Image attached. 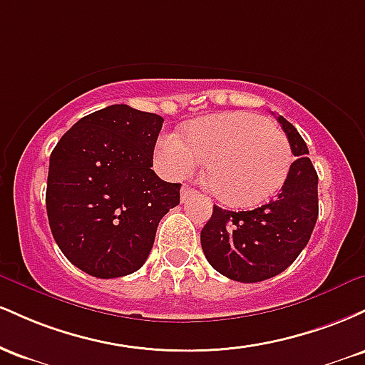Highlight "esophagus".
Segmentation results:
<instances>
[{"instance_id":"34e87169","label":"esophagus","mask_w":365,"mask_h":365,"mask_svg":"<svg viewBox=\"0 0 365 365\" xmlns=\"http://www.w3.org/2000/svg\"><path fill=\"white\" fill-rule=\"evenodd\" d=\"M195 194L197 192L194 190V188L188 187V185H183L182 187V202H187V200L190 199V197H194Z\"/></svg>"}]
</instances>
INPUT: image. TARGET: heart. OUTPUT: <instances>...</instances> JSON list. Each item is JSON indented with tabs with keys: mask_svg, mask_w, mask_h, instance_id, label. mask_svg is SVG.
Segmentation results:
<instances>
[{
	"mask_svg": "<svg viewBox=\"0 0 365 365\" xmlns=\"http://www.w3.org/2000/svg\"><path fill=\"white\" fill-rule=\"evenodd\" d=\"M156 158L171 177L185 178L207 163L206 180L217 199L247 207L274 195L290 173L293 153L287 135L249 111L220 113L192 121L185 139L159 137Z\"/></svg>",
	"mask_w": 365,
	"mask_h": 365,
	"instance_id": "obj_1",
	"label": "heart"
}]
</instances>
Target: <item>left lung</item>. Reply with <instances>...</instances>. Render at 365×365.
Instances as JSON below:
<instances>
[{"label": "left lung", "mask_w": 365, "mask_h": 365, "mask_svg": "<svg viewBox=\"0 0 365 365\" xmlns=\"http://www.w3.org/2000/svg\"><path fill=\"white\" fill-rule=\"evenodd\" d=\"M278 121L297 158L279 194L252 211L215 206L200 232L209 264L235 282H264L287 269L307 245L319 215L317 173L307 145L290 121Z\"/></svg>", "instance_id": "obj_1"}]
</instances>
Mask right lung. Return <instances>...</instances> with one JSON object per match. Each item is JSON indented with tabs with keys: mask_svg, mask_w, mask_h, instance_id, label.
Returning <instances> with one entry per match:
<instances>
[{
	"mask_svg": "<svg viewBox=\"0 0 365 365\" xmlns=\"http://www.w3.org/2000/svg\"><path fill=\"white\" fill-rule=\"evenodd\" d=\"M163 120L113 104L83 116L49 158L46 209L65 257L96 278L135 273L148 261L161 217L182 183L154 173Z\"/></svg>",
	"mask_w": 365,
	"mask_h": 365,
	"instance_id": "add662e5",
	"label": "right lung"
}]
</instances>
